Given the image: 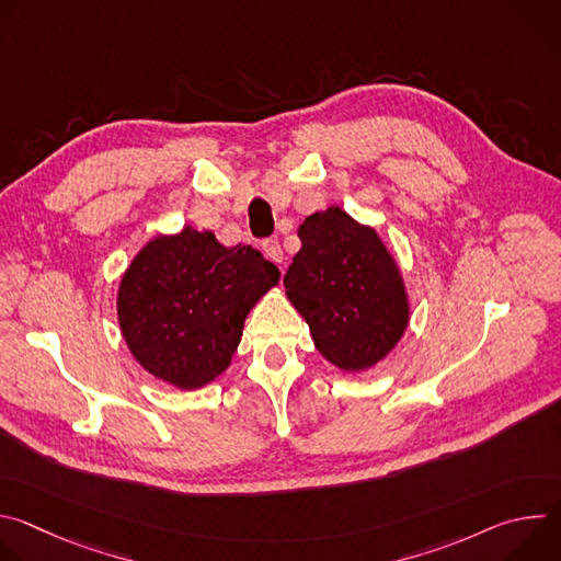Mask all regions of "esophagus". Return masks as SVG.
I'll list each match as a JSON object with an SVG mask.
<instances>
[{"label":"esophagus","mask_w":561,"mask_h":561,"mask_svg":"<svg viewBox=\"0 0 561 561\" xmlns=\"http://www.w3.org/2000/svg\"><path fill=\"white\" fill-rule=\"evenodd\" d=\"M262 251H264L266 260H271V262H275V264H282V262H284V251H282L277 239H268V242H264V244H262Z\"/></svg>","instance_id":"1"}]
</instances>
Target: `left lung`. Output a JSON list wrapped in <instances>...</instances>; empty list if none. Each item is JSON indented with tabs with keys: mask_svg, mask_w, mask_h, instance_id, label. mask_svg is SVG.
<instances>
[{
	"mask_svg": "<svg viewBox=\"0 0 561 561\" xmlns=\"http://www.w3.org/2000/svg\"><path fill=\"white\" fill-rule=\"evenodd\" d=\"M301 249L284 275L290 304L333 366L362 373L381 362L409 327L402 271L375 228L340 206L312 213L297 230Z\"/></svg>",
	"mask_w": 561,
	"mask_h": 561,
	"instance_id": "obj_1",
	"label": "left lung"
}]
</instances>
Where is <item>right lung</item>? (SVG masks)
<instances>
[{"instance_id":"1","label":"right lung","mask_w":561,"mask_h":561,"mask_svg":"<svg viewBox=\"0 0 561 561\" xmlns=\"http://www.w3.org/2000/svg\"><path fill=\"white\" fill-rule=\"evenodd\" d=\"M279 282L251 247H221L210 230L159 234L135 255L117 290L133 357L152 377L195 390L232 359L247 314Z\"/></svg>"}]
</instances>
